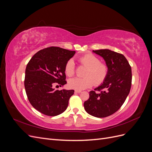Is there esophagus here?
I'll return each mask as SVG.
<instances>
[{"label": "esophagus", "mask_w": 152, "mask_h": 152, "mask_svg": "<svg viewBox=\"0 0 152 152\" xmlns=\"http://www.w3.org/2000/svg\"><path fill=\"white\" fill-rule=\"evenodd\" d=\"M75 93H81V91H80V90H75Z\"/></svg>", "instance_id": "34e87169"}]
</instances>
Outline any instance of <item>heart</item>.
Masks as SVG:
<instances>
[{
    "label": "heart",
    "mask_w": 152,
    "mask_h": 152,
    "mask_svg": "<svg viewBox=\"0 0 152 152\" xmlns=\"http://www.w3.org/2000/svg\"><path fill=\"white\" fill-rule=\"evenodd\" d=\"M82 65L87 67L84 73L86 77H75L69 79L68 86L76 90H83L93 86L100 85L105 80L108 72V68L104 63H101L99 58L92 54H87L80 58ZM65 72L66 75L72 77L75 74V62L72 59H69L66 63Z\"/></svg>",
    "instance_id": "b5f03b06"
}]
</instances>
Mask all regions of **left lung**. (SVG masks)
Instances as JSON below:
<instances>
[{
    "instance_id": "8db88e82",
    "label": "left lung",
    "mask_w": 152,
    "mask_h": 152,
    "mask_svg": "<svg viewBox=\"0 0 152 152\" xmlns=\"http://www.w3.org/2000/svg\"><path fill=\"white\" fill-rule=\"evenodd\" d=\"M102 56L108 68L107 78L103 83L89 92V98L84 102L85 110L92 116L103 118L111 115L120 108L129 93L131 67L123 54L109 49L93 50Z\"/></svg>"
}]
</instances>
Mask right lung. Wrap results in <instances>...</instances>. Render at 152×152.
<instances>
[{
    "label": "right lung",
    "instance_id": "obj_1",
    "mask_svg": "<svg viewBox=\"0 0 152 152\" xmlns=\"http://www.w3.org/2000/svg\"><path fill=\"white\" fill-rule=\"evenodd\" d=\"M75 51L58 47L43 49L27 64L25 88L30 104L45 115L56 116L67 108L74 90H55L53 86L66 84L65 67Z\"/></svg>",
    "mask_w": 152,
    "mask_h": 152
}]
</instances>
